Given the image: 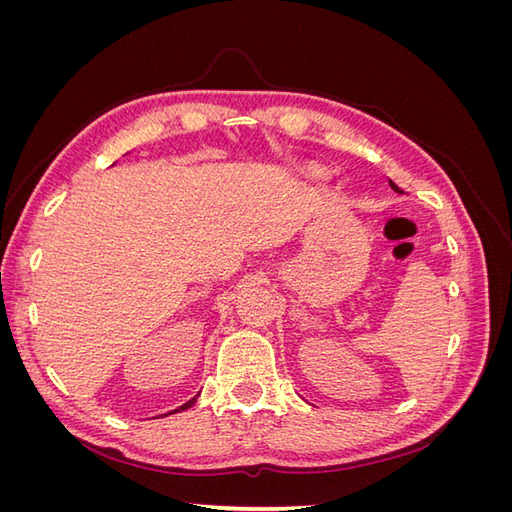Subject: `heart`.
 Listing matches in <instances>:
<instances>
[{"label": "heart", "instance_id": "obj_1", "mask_svg": "<svg viewBox=\"0 0 512 512\" xmlns=\"http://www.w3.org/2000/svg\"><path fill=\"white\" fill-rule=\"evenodd\" d=\"M316 177H320V175H318V173H316Z\"/></svg>", "mask_w": 512, "mask_h": 512}]
</instances>
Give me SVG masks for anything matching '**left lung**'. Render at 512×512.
Segmentation results:
<instances>
[{
  "instance_id": "8db88e82",
  "label": "left lung",
  "mask_w": 512,
  "mask_h": 512,
  "mask_svg": "<svg viewBox=\"0 0 512 512\" xmlns=\"http://www.w3.org/2000/svg\"><path fill=\"white\" fill-rule=\"evenodd\" d=\"M389 183H391V188H393V190H395V192H401V190H399V188H397V185H395V183H393V181H389Z\"/></svg>"
}]
</instances>
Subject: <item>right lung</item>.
<instances>
[{
    "label": "right lung",
    "instance_id": "obj_1",
    "mask_svg": "<svg viewBox=\"0 0 512 512\" xmlns=\"http://www.w3.org/2000/svg\"><path fill=\"white\" fill-rule=\"evenodd\" d=\"M198 397V395H196ZM196 397H192L190 401H185V404L181 406V408H177V410H173V412H181V410H188V408H192L194 404H196ZM173 412H170V414H173Z\"/></svg>",
    "mask_w": 512,
    "mask_h": 512
}]
</instances>
